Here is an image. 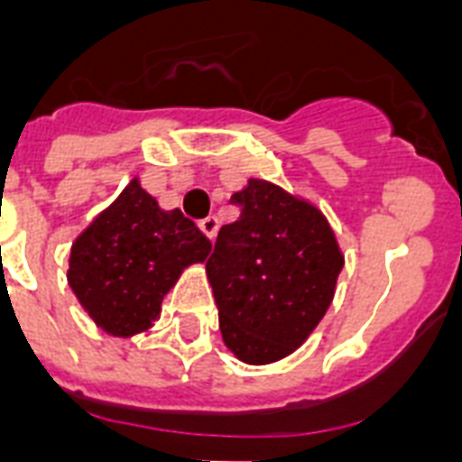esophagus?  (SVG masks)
<instances>
[{"mask_svg": "<svg viewBox=\"0 0 462 462\" xmlns=\"http://www.w3.org/2000/svg\"><path fill=\"white\" fill-rule=\"evenodd\" d=\"M199 230L206 235L208 239H216V232H217V217L216 216H208L199 220Z\"/></svg>", "mask_w": 462, "mask_h": 462, "instance_id": "34e87169", "label": "esophagus"}]
</instances>
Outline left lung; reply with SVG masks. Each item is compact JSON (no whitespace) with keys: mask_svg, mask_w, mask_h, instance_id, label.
Masks as SVG:
<instances>
[{"mask_svg":"<svg viewBox=\"0 0 462 462\" xmlns=\"http://www.w3.org/2000/svg\"><path fill=\"white\" fill-rule=\"evenodd\" d=\"M239 206L206 261L225 347L246 365H271L307 340L336 295L345 256L316 203L249 177Z\"/></svg>","mask_w":462,"mask_h":462,"instance_id":"8db88e82","label":"left lung"}]
</instances>
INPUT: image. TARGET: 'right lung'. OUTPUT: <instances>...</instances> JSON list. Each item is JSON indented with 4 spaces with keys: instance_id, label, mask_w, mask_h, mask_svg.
<instances>
[{
    "instance_id": "right-lung-1",
    "label": "right lung",
    "mask_w": 462,
    "mask_h": 462,
    "mask_svg": "<svg viewBox=\"0 0 462 462\" xmlns=\"http://www.w3.org/2000/svg\"><path fill=\"white\" fill-rule=\"evenodd\" d=\"M208 254L206 235L180 208H160L134 177L74 239L67 281L97 328L132 337L153 328L184 268Z\"/></svg>"
}]
</instances>
